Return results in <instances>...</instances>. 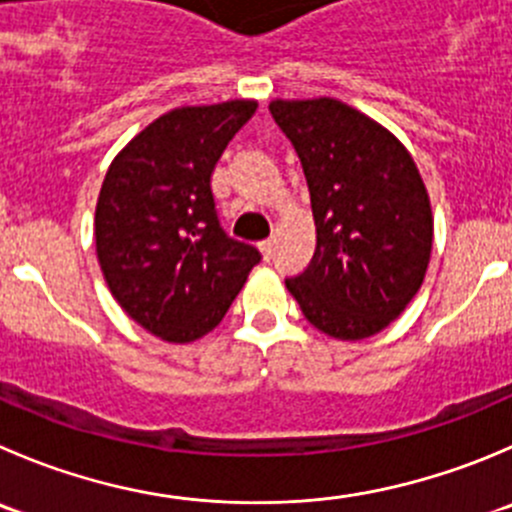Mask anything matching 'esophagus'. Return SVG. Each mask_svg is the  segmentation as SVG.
Returning a JSON list of instances; mask_svg holds the SVG:
<instances>
[{
	"label": "esophagus",
	"instance_id": "1",
	"mask_svg": "<svg viewBox=\"0 0 512 512\" xmlns=\"http://www.w3.org/2000/svg\"><path fill=\"white\" fill-rule=\"evenodd\" d=\"M260 252H262V257H265V260H270L272 252H275V240L260 242Z\"/></svg>",
	"mask_w": 512,
	"mask_h": 512
}]
</instances>
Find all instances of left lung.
<instances>
[{
  "label": "left lung",
  "mask_w": 512,
  "mask_h": 512,
  "mask_svg": "<svg viewBox=\"0 0 512 512\" xmlns=\"http://www.w3.org/2000/svg\"><path fill=\"white\" fill-rule=\"evenodd\" d=\"M300 157L317 245L287 290L317 330L362 340L418 295L433 215L413 157L380 124L337 99L270 104Z\"/></svg>",
  "instance_id": "left-lung-1"
}]
</instances>
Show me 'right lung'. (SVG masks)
<instances>
[{
    "mask_svg": "<svg viewBox=\"0 0 512 512\" xmlns=\"http://www.w3.org/2000/svg\"><path fill=\"white\" fill-rule=\"evenodd\" d=\"M257 102L162 114L114 157L94 215L99 267L127 315L170 342L220 325L260 250L227 235L212 172Z\"/></svg>",
    "mask_w": 512,
    "mask_h": 512,
    "instance_id": "right-lung-1",
    "label": "right lung"
}]
</instances>
